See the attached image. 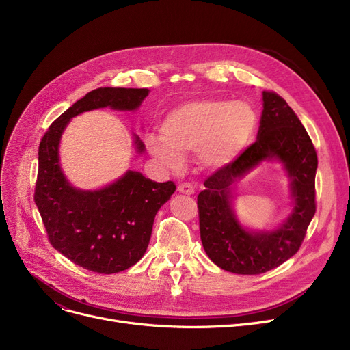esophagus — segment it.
I'll return each instance as SVG.
<instances>
[{
	"label": "esophagus",
	"instance_id": "1",
	"mask_svg": "<svg viewBox=\"0 0 350 350\" xmlns=\"http://www.w3.org/2000/svg\"><path fill=\"white\" fill-rule=\"evenodd\" d=\"M177 190L183 194H189V196L194 194V187H193L191 183H189V181H185V183H181V185H178Z\"/></svg>",
	"mask_w": 350,
	"mask_h": 350
}]
</instances>
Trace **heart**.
Wrapping results in <instances>:
<instances>
[{
    "label": "heart",
    "instance_id": "1",
    "mask_svg": "<svg viewBox=\"0 0 350 350\" xmlns=\"http://www.w3.org/2000/svg\"><path fill=\"white\" fill-rule=\"evenodd\" d=\"M256 129V115L245 102L190 100L164 116L161 135L146 139L150 153L164 167L178 170L183 156L197 153L206 167H223L240 154Z\"/></svg>",
    "mask_w": 350,
    "mask_h": 350
}]
</instances>
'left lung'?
<instances>
[{"label": "left lung", "mask_w": 350, "mask_h": 350, "mask_svg": "<svg viewBox=\"0 0 350 350\" xmlns=\"http://www.w3.org/2000/svg\"><path fill=\"white\" fill-rule=\"evenodd\" d=\"M262 115L256 140L231 163L206 178L197 197L200 237L210 260L228 272L256 275L295 255L317 211V150L298 116L284 98L262 92ZM278 158L291 177L296 207L273 232L250 233L237 224L229 206V187L264 159Z\"/></svg>", "instance_id": "1"}]
</instances>
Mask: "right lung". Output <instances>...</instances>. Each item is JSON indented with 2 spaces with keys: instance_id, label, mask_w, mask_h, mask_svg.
Listing matches in <instances>:
<instances>
[{
  "instance_id": "right-lung-1",
  "label": "right lung",
  "mask_w": 350,
  "mask_h": 350,
  "mask_svg": "<svg viewBox=\"0 0 350 350\" xmlns=\"http://www.w3.org/2000/svg\"><path fill=\"white\" fill-rule=\"evenodd\" d=\"M149 89L98 88L49 126L38 150L35 204L51 245L73 264L96 273H116L135 265L150 241L159 208L176 191L173 181L156 183L129 170L98 191L73 189L59 167L58 146L68 122L99 107L135 110ZM137 149L144 146L136 137Z\"/></svg>"
}]
</instances>
